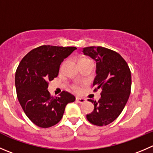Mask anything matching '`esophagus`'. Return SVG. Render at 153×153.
<instances>
[{"mask_svg":"<svg viewBox=\"0 0 153 153\" xmlns=\"http://www.w3.org/2000/svg\"><path fill=\"white\" fill-rule=\"evenodd\" d=\"M76 101L79 103H84L86 102V99L84 98H81V97H76Z\"/></svg>","mask_w":153,"mask_h":153,"instance_id":"1","label":"esophagus"}]
</instances>
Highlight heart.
I'll return each mask as SVG.
<instances>
[{"label": "heart", "mask_w": 153, "mask_h": 153, "mask_svg": "<svg viewBox=\"0 0 153 153\" xmlns=\"http://www.w3.org/2000/svg\"><path fill=\"white\" fill-rule=\"evenodd\" d=\"M89 60H90V59L88 58H86V57H81V58L79 59V63H83V62H85V61H89ZM72 89H73L74 90H75V91H78V90H80V87L78 85H73L72 86Z\"/></svg>", "instance_id": "obj_1"}]
</instances>
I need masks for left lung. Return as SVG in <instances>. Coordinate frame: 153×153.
<instances>
[{"instance_id":"1","label":"left lung","mask_w":153,"mask_h":153,"mask_svg":"<svg viewBox=\"0 0 153 153\" xmlns=\"http://www.w3.org/2000/svg\"><path fill=\"white\" fill-rule=\"evenodd\" d=\"M83 52L96 61L93 86L95 92L102 89L98 102L88 99L94 104V110L87 119L98 126H107L119 117L126 105L131 93V71L122 56L113 50L90 46L84 48Z\"/></svg>"}]
</instances>
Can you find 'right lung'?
I'll use <instances>...</instances> for the list:
<instances>
[{
    "instance_id": "add662e5",
    "label": "right lung",
    "mask_w": 153,
    "mask_h": 153,
    "mask_svg": "<svg viewBox=\"0 0 153 153\" xmlns=\"http://www.w3.org/2000/svg\"><path fill=\"white\" fill-rule=\"evenodd\" d=\"M76 47L42 45L22 58L15 77L19 102L28 118L37 126L48 128L62 119L66 105L75 98L66 91L51 96L48 81L57 77L60 66Z\"/></svg>"
}]
</instances>
